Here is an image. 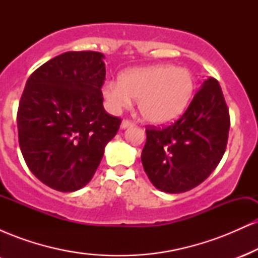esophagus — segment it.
I'll list each match as a JSON object with an SVG mask.
<instances>
[{"label":"esophagus","mask_w":258,"mask_h":258,"mask_svg":"<svg viewBox=\"0 0 258 258\" xmlns=\"http://www.w3.org/2000/svg\"><path fill=\"white\" fill-rule=\"evenodd\" d=\"M132 126H133V122L130 120H123L122 122H121V128L122 130H126V128H128V127H132Z\"/></svg>","instance_id":"obj_1"}]
</instances>
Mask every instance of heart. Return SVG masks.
Wrapping results in <instances>:
<instances>
[{
    "mask_svg": "<svg viewBox=\"0 0 258 258\" xmlns=\"http://www.w3.org/2000/svg\"><path fill=\"white\" fill-rule=\"evenodd\" d=\"M194 91L193 74L171 64L127 69L121 73L119 81L109 80L102 88L112 112L128 108L135 98L143 119L154 125H164L179 117L188 108Z\"/></svg>",
    "mask_w": 258,
    "mask_h": 258,
    "instance_id": "obj_1",
    "label": "heart"
}]
</instances>
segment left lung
Listing matches in <instances>:
<instances>
[{
  "instance_id": "left-lung-1",
  "label": "left lung",
  "mask_w": 258,
  "mask_h": 258,
  "mask_svg": "<svg viewBox=\"0 0 258 258\" xmlns=\"http://www.w3.org/2000/svg\"><path fill=\"white\" fill-rule=\"evenodd\" d=\"M229 112L214 78L201 85L184 114L165 128H148L142 164L155 188L177 194L203 183L226 152Z\"/></svg>"
}]
</instances>
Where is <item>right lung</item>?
Here are the masks:
<instances>
[{
	"mask_svg": "<svg viewBox=\"0 0 258 258\" xmlns=\"http://www.w3.org/2000/svg\"><path fill=\"white\" fill-rule=\"evenodd\" d=\"M104 54L65 52L26 81L18 109L19 146L30 171L55 190L84 188L121 123L103 106Z\"/></svg>",
	"mask_w": 258,
	"mask_h": 258,
	"instance_id": "1",
	"label": "right lung"
}]
</instances>
